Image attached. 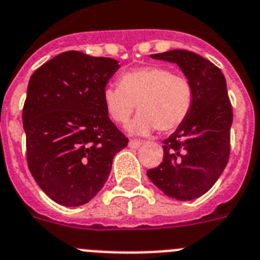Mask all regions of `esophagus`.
I'll return each instance as SVG.
<instances>
[{
    "mask_svg": "<svg viewBox=\"0 0 260 260\" xmlns=\"http://www.w3.org/2000/svg\"><path fill=\"white\" fill-rule=\"evenodd\" d=\"M141 144H143V141H141V140H135V139L129 140V146L133 149H136V148H139V146H141Z\"/></svg>",
    "mask_w": 260,
    "mask_h": 260,
    "instance_id": "1",
    "label": "esophagus"
}]
</instances>
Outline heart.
Listing matches in <instances>:
<instances>
[{
	"label": "heart",
	"mask_w": 260,
	"mask_h": 260,
	"mask_svg": "<svg viewBox=\"0 0 260 260\" xmlns=\"http://www.w3.org/2000/svg\"><path fill=\"white\" fill-rule=\"evenodd\" d=\"M192 101V86L186 77L157 65L125 72L119 77V86L103 90L106 111L115 123H127L137 105L139 115L129 129L141 135L154 128L161 133L179 128Z\"/></svg>",
	"instance_id": "heart-1"
}]
</instances>
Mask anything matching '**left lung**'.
I'll return each mask as SVG.
<instances>
[{"label":"left lung","mask_w":260,"mask_h":260,"mask_svg":"<svg viewBox=\"0 0 260 260\" xmlns=\"http://www.w3.org/2000/svg\"><path fill=\"white\" fill-rule=\"evenodd\" d=\"M152 57L178 64L193 101L184 123L164 140V161L146 175L169 198L192 200L216 183L229 161L233 110L226 81L216 65L193 52L173 49Z\"/></svg>","instance_id":"8db88e82"}]
</instances>
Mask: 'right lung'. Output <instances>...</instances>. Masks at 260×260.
I'll return each mask as SVG.
<instances>
[{
  "label": "right lung",
  "instance_id": "1",
  "mask_svg": "<svg viewBox=\"0 0 260 260\" xmlns=\"http://www.w3.org/2000/svg\"><path fill=\"white\" fill-rule=\"evenodd\" d=\"M116 60L62 52L31 76L24 101L27 165L53 202L86 204L102 189L112 159L128 144L108 117L103 90Z\"/></svg>",
  "mask_w": 260,
  "mask_h": 260
}]
</instances>
